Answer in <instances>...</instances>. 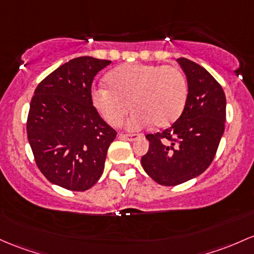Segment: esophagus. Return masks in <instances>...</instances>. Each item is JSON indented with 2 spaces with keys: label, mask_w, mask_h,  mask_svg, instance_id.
Returning a JSON list of instances; mask_svg holds the SVG:
<instances>
[{
  "label": "esophagus",
  "mask_w": 254,
  "mask_h": 254,
  "mask_svg": "<svg viewBox=\"0 0 254 254\" xmlns=\"http://www.w3.org/2000/svg\"><path fill=\"white\" fill-rule=\"evenodd\" d=\"M140 133H119V138H124V140L135 141L136 138L140 137Z\"/></svg>",
  "instance_id": "1"
}]
</instances>
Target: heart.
Here are the masks:
<instances>
[{"label": "heart", "mask_w": 254, "mask_h": 254, "mask_svg": "<svg viewBox=\"0 0 254 254\" xmlns=\"http://www.w3.org/2000/svg\"><path fill=\"white\" fill-rule=\"evenodd\" d=\"M108 89L95 88L91 101L113 127L124 122L131 106L130 129H141L154 123L168 127L185 108L188 85L183 72L175 66L127 64L113 68L106 76Z\"/></svg>", "instance_id": "b5f03b06"}]
</instances>
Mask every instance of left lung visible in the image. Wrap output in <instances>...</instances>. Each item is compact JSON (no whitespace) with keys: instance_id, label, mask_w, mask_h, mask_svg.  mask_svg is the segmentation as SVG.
Listing matches in <instances>:
<instances>
[{"instance_id":"8db88e82","label":"left lung","mask_w":254,"mask_h":254,"mask_svg":"<svg viewBox=\"0 0 254 254\" xmlns=\"http://www.w3.org/2000/svg\"><path fill=\"white\" fill-rule=\"evenodd\" d=\"M188 82L183 112L164 131L148 133L142 168L161 186H177L199 176L212 163L224 132L225 94L202 66L180 58Z\"/></svg>"}]
</instances>
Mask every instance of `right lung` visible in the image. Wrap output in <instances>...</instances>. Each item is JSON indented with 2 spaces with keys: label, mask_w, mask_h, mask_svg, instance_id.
Segmentation results:
<instances>
[{
  "label": "right lung",
  "mask_w": 254,
  "mask_h": 254,
  "mask_svg": "<svg viewBox=\"0 0 254 254\" xmlns=\"http://www.w3.org/2000/svg\"><path fill=\"white\" fill-rule=\"evenodd\" d=\"M110 60L79 57L48 74L30 104L26 131L36 165L49 182L73 191L101 177L113 127L91 101V84Z\"/></svg>",
  "instance_id": "obj_1"
}]
</instances>
